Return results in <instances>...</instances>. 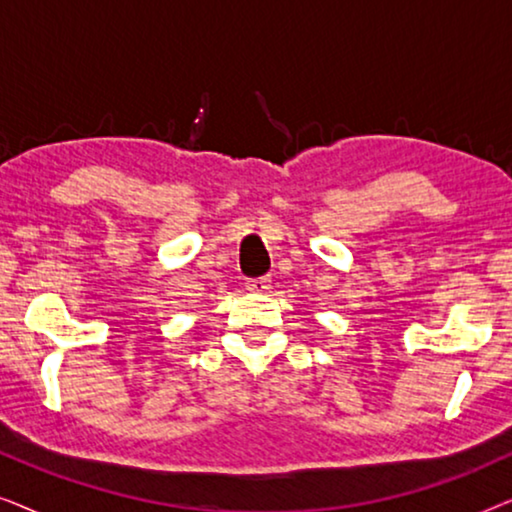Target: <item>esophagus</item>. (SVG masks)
I'll use <instances>...</instances> for the list:
<instances>
[{"label": "esophagus", "instance_id": "1", "mask_svg": "<svg viewBox=\"0 0 512 512\" xmlns=\"http://www.w3.org/2000/svg\"><path fill=\"white\" fill-rule=\"evenodd\" d=\"M247 289L254 293H265L270 289V279L268 277H256V279H247Z\"/></svg>", "mask_w": 512, "mask_h": 512}]
</instances>
